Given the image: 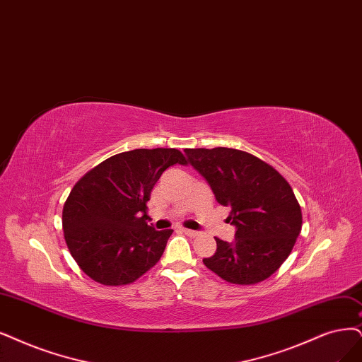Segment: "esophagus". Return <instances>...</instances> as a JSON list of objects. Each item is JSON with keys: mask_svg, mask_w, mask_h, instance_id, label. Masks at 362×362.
I'll return each instance as SVG.
<instances>
[{"mask_svg": "<svg viewBox=\"0 0 362 362\" xmlns=\"http://www.w3.org/2000/svg\"><path fill=\"white\" fill-rule=\"evenodd\" d=\"M182 231L186 234V235H189V237H197L199 233L198 231H194V230H188V228H182Z\"/></svg>", "mask_w": 362, "mask_h": 362, "instance_id": "esophagus-1", "label": "esophagus"}]
</instances>
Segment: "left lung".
<instances>
[{"label": "left lung", "mask_w": 362, "mask_h": 362, "mask_svg": "<svg viewBox=\"0 0 362 362\" xmlns=\"http://www.w3.org/2000/svg\"><path fill=\"white\" fill-rule=\"evenodd\" d=\"M189 164L207 180L218 203L231 207V243L216 240V252L203 262L235 285H255L285 262L300 235L303 215L282 174L247 152L215 147L185 149Z\"/></svg>", "instance_id": "obj_1"}]
</instances>
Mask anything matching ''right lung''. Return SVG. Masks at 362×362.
<instances>
[{"label": "right lung", "mask_w": 362, "mask_h": 362, "mask_svg": "<svg viewBox=\"0 0 362 362\" xmlns=\"http://www.w3.org/2000/svg\"><path fill=\"white\" fill-rule=\"evenodd\" d=\"M186 164L177 149H136L103 160L80 179L62 210L71 257L92 280L132 284L160 259L173 230L147 225L155 183L168 167Z\"/></svg>", "instance_id": "obj_1"}]
</instances>
